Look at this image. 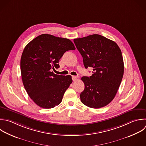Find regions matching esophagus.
<instances>
[{
	"label": "esophagus",
	"instance_id": "1",
	"mask_svg": "<svg viewBox=\"0 0 146 146\" xmlns=\"http://www.w3.org/2000/svg\"><path fill=\"white\" fill-rule=\"evenodd\" d=\"M72 79L74 81H75L78 79V77L76 76H72Z\"/></svg>",
	"mask_w": 146,
	"mask_h": 146
}]
</instances>
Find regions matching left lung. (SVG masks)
Listing matches in <instances>:
<instances>
[{
    "instance_id": "1",
    "label": "left lung",
    "mask_w": 146,
    "mask_h": 146,
    "mask_svg": "<svg viewBox=\"0 0 146 146\" xmlns=\"http://www.w3.org/2000/svg\"><path fill=\"white\" fill-rule=\"evenodd\" d=\"M92 76H83L84 90L80 95L84 105L93 108L107 106L115 98L124 74L121 50L113 41L98 34L74 39Z\"/></svg>"
}]
</instances>
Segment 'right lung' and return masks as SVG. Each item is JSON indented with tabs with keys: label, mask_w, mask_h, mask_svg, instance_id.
Returning <instances> with one entry per match:
<instances>
[{
	"label": "right lung",
	"mask_w": 146,
	"mask_h": 146,
	"mask_svg": "<svg viewBox=\"0 0 146 146\" xmlns=\"http://www.w3.org/2000/svg\"><path fill=\"white\" fill-rule=\"evenodd\" d=\"M68 39L42 34L27 44L21 59L24 87L31 99L39 107L52 108L59 105L72 83L71 75H59L51 71L58 68L65 52L74 50Z\"/></svg>",
	"instance_id": "1"
}]
</instances>
